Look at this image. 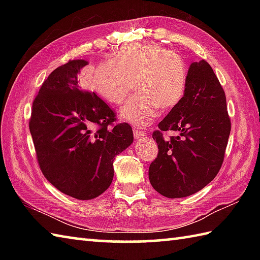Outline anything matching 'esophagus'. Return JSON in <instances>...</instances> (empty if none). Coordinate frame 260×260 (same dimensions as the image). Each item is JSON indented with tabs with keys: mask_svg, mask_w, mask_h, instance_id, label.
I'll use <instances>...</instances> for the list:
<instances>
[{
	"mask_svg": "<svg viewBox=\"0 0 260 260\" xmlns=\"http://www.w3.org/2000/svg\"><path fill=\"white\" fill-rule=\"evenodd\" d=\"M133 133H134V137L136 140H140V139H143V137L145 136V133L143 131H140V129H136L134 128L133 129Z\"/></svg>",
	"mask_w": 260,
	"mask_h": 260,
	"instance_id": "1",
	"label": "esophagus"
}]
</instances>
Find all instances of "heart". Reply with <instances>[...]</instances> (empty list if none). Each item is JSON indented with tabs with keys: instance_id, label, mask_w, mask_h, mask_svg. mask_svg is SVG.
Listing matches in <instances>:
<instances>
[{
	"instance_id": "obj_1",
	"label": "heart",
	"mask_w": 260,
	"mask_h": 260,
	"mask_svg": "<svg viewBox=\"0 0 260 260\" xmlns=\"http://www.w3.org/2000/svg\"><path fill=\"white\" fill-rule=\"evenodd\" d=\"M137 95L119 110L121 119L136 127H146L156 117L157 108L172 109L183 98L187 68L180 54L154 43L124 46L113 60L104 61L93 71L91 87L113 105Z\"/></svg>"
}]
</instances>
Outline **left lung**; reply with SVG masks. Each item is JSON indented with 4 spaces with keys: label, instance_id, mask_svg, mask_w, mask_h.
Instances as JSON below:
<instances>
[{
    "label": "left lung",
    "instance_id": "1",
    "mask_svg": "<svg viewBox=\"0 0 260 260\" xmlns=\"http://www.w3.org/2000/svg\"><path fill=\"white\" fill-rule=\"evenodd\" d=\"M169 130L179 136L165 139ZM230 131L224 90L211 66L191 63L183 98L153 132L158 153L148 170L152 186L171 199L203 189L221 169Z\"/></svg>",
    "mask_w": 260,
    "mask_h": 260
}]
</instances>
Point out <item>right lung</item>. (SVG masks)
Returning a JSON list of instances; mask_svg holds the SVG:
<instances>
[{
    "mask_svg": "<svg viewBox=\"0 0 260 260\" xmlns=\"http://www.w3.org/2000/svg\"><path fill=\"white\" fill-rule=\"evenodd\" d=\"M87 63L69 60L54 69L33 101L29 120L43 175L78 200H91L108 189L115 156L133 143L132 127L115 125L114 110L82 89L78 75Z\"/></svg>",
    "mask_w": 260,
    "mask_h": 260,
    "instance_id": "obj_1",
    "label": "right lung"
}]
</instances>
